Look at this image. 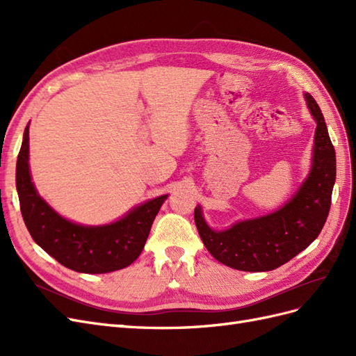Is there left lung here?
<instances>
[{
    "mask_svg": "<svg viewBox=\"0 0 356 356\" xmlns=\"http://www.w3.org/2000/svg\"><path fill=\"white\" fill-rule=\"evenodd\" d=\"M305 99L316 122L314 156L306 179L275 212L212 230L195 209L200 239L211 255L236 270L267 272L285 264L314 242L327 221L336 182V152L319 105L309 93Z\"/></svg>",
    "mask_w": 356,
    "mask_h": 356,
    "instance_id": "obj_1",
    "label": "left lung"
}]
</instances>
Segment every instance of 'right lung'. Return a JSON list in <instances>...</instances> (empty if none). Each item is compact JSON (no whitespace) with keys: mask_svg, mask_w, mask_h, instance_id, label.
Segmentation results:
<instances>
[{"mask_svg":"<svg viewBox=\"0 0 356 356\" xmlns=\"http://www.w3.org/2000/svg\"><path fill=\"white\" fill-rule=\"evenodd\" d=\"M16 188L20 212L32 239L50 257L79 273H110L132 264L143 252L160 207L168 195L132 208L104 225H84L63 218L42 199L29 170V124L17 156Z\"/></svg>","mask_w":356,"mask_h":356,"instance_id":"right-lung-1","label":"right lung"}]
</instances>
